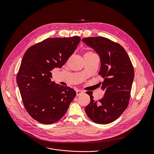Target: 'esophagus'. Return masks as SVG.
Segmentation results:
<instances>
[{
	"instance_id": "34e87169",
	"label": "esophagus",
	"mask_w": 154,
	"mask_h": 154,
	"mask_svg": "<svg viewBox=\"0 0 154 154\" xmlns=\"http://www.w3.org/2000/svg\"><path fill=\"white\" fill-rule=\"evenodd\" d=\"M84 91H82V90H77L76 91V95L77 96H78V95H81V94H82L83 92H84Z\"/></svg>"
}]
</instances>
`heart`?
<instances>
[{
	"label": "heart",
	"instance_id": "heart-1",
	"mask_svg": "<svg viewBox=\"0 0 154 154\" xmlns=\"http://www.w3.org/2000/svg\"><path fill=\"white\" fill-rule=\"evenodd\" d=\"M96 54L92 51H87L85 52V53L84 54V57L85 59H88L94 56H95Z\"/></svg>",
	"mask_w": 154,
	"mask_h": 154
}]
</instances>
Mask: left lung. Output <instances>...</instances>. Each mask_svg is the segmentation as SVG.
Here are the masks:
<instances>
[{
  "instance_id": "1",
  "label": "left lung",
  "mask_w": 154,
  "mask_h": 154,
  "mask_svg": "<svg viewBox=\"0 0 154 154\" xmlns=\"http://www.w3.org/2000/svg\"><path fill=\"white\" fill-rule=\"evenodd\" d=\"M82 42L100 56L99 75L104 78L101 88L104 96L94 101L92 93L87 92L91 101L85 107L89 118L98 124H108L119 118L128 106L131 97L134 69L125 48L119 43L103 37H87Z\"/></svg>"
}]
</instances>
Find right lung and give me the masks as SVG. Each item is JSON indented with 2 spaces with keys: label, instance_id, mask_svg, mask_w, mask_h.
<instances>
[{
  "label": "right lung",
  "instance_id": "right-lung-1",
  "mask_svg": "<svg viewBox=\"0 0 154 154\" xmlns=\"http://www.w3.org/2000/svg\"><path fill=\"white\" fill-rule=\"evenodd\" d=\"M81 41L78 36L49 38L25 53L17 76L23 104L32 118L43 124L59 121L76 94L51 81V70L62 67Z\"/></svg>",
  "mask_w": 154,
  "mask_h": 154
}]
</instances>
